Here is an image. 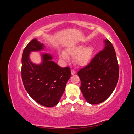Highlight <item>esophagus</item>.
Instances as JSON below:
<instances>
[{
	"instance_id": "34e87169",
	"label": "esophagus",
	"mask_w": 134,
	"mask_h": 134,
	"mask_svg": "<svg viewBox=\"0 0 134 134\" xmlns=\"http://www.w3.org/2000/svg\"><path fill=\"white\" fill-rule=\"evenodd\" d=\"M71 75H74L76 73V71L75 70H74L71 69Z\"/></svg>"
}]
</instances>
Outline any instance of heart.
<instances>
[{"mask_svg":"<svg viewBox=\"0 0 134 134\" xmlns=\"http://www.w3.org/2000/svg\"><path fill=\"white\" fill-rule=\"evenodd\" d=\"M94 53V49L92 46L85 47L83 44L72 46L66 49V53L63 51L59 52V55L61 59L66 61L68 56L74 57L73 61L75 65L78 66L86 65L90 62Z\"/></svg>","mask_w":134,"mask_h":134,"instance_id":"b5f03b06","label":"heart"}]
</instances>
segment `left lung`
<instances>
[{"mask_svg": "<svg viewBox=\"0 0 134 134\" xmlns=\"http://www.w3.org/2000/svg\"><path fill=\"white\" fill-rule=\"evenodd\" d=\"M104 42L103 49L77 73L81 81V92L91 104L106 100L114 91L119 79V68L114 47L107 39Z\"/></svg>", "mask_w": 134, "mask_h": 134, "instance_id": "1", "label": "left lung"}]
</instances>
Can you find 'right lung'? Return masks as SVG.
I'll list each match as a JSON object with an SVG mask.
<instances>
[{
    "mask_svg": "<svg viewBox=\"0 0 134 134\" xmlns=\"http://www.w3.org/2000/svg\"><path fill=\"white\" fill-rule=\"evenodd\" d=\"M44 49V44L36 38L26 46L22 58V79L32 99L42 106L52 107L58 104L71 76V71L70 68H61L53 62L50 54L41 53L40 64L32 62L31 52Z\"/></svg>",
    "mask_w": 134,
    "mask_h": 134,
    "instance_id": "1",
    "label": "right lung"
}]
</instances>
